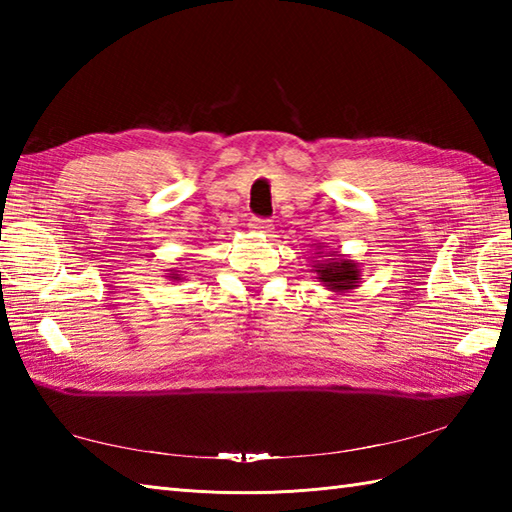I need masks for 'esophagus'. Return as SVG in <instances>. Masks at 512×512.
<instances>
[{"label":"esophagus","mask_w":512,"mask_h":512,"mask_svg":"<svg viewBox=\"0 0 512 512\" xmlns=\"http://www.w3.org/2000/svg\"><path fill=\"white\" fill-rule=\"evenodd\" d=\"M248 228L253 233H259V235H270V233H273V224H270V220H264V217H253V220L248 222Z\"/></svg>","instance_id":"obj_1"}]
</instances>
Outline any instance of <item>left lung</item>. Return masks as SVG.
Segmentation results:
<instances>
[{"label":"left lung","mask_w":512,"mask_h":512,"mask_svg":"<svg viewBox=\"0 0 512 512\" xmlns=\"http://www.w3.org/2000/svg\"><path fill=\"white\" fill-rule=\"evenodd\" d=\"M317 250V257H325V259H317L312 264V273L317 275V279L321 284L328 288L330 292H336V295H345V292H352L354 288H358L361 284V266L354 259L339 255L332 248H323V246H314Z\"/></svg>","instance_id":"left-lung-1"}]
</instances>
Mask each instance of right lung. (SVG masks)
Returning a JSON list of instances; mask_svg holds the SVG:
<instances>
[{
	"label": "right lung",
	"instance_id": "add662e5",
	"mask_svg": "<svg viewBox=\"0 0 512 512\" xmlns=\"http://www.w3.org/2000/svg\"><path fill=\"white\" fill-rule=\"evenodd\" d=\"M165 277H167L169 281H182V279H184L182 270H178V268H169L167 273H165Z\"/></svg>",
	"mask_w": 512,
	"mask_h": 512
}]
</instances>
